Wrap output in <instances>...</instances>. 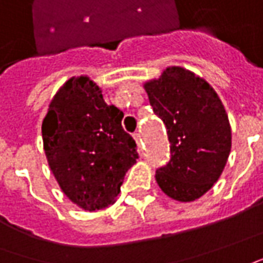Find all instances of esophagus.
<instances>
[{
    "instance_id": "obj_1",
    "label": "esophagus",
    "mask_w": 263,
    "mask_h": 263,
    "mask_svg": "<svg viewBox=\"0 0 263 263\" xmlns=\"http://www.w3.org/2000/svg\"><path fill=\"white\" fill-rule=\"evenodd\" d=\"M132 137H134V139L137 141L138 149L141 151V148H142V139H141V134H139V132H134V134H132Z\"/></svg>"
}]
</instances>
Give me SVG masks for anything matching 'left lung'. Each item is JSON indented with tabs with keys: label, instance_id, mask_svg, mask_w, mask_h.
Listing matches in <instances>:
<instances>
[{
	"label": "left lung",
	"instance_id": "1",
	"mask_svg": "<svg viewBox=\"0 0 263 263\" xmlns=\"http://www.w3.org/2000/svg\"><path fill=\"white\" fill-rule=\"evenodd\" d=\"M170 141V161L155 171L168 197L193 201L219 180L232 146L229 119L213 87L193 71L168 67L145 83Z\"/></svg>",
	"mask_w": 263,
	"mask_h": 263
}]
</instances>
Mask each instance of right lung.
<instances>
[{
    "instance_id": "obj_1",
    "label": "right lung",
    "mask_w": 263,
    "mask_h": 263,
    "mask_svg": "<svg viewBox=\"0 0 263 263\" xmlns=\"http://www.w3.org/2000/svg\"><path fill=\"white\" fill-rule=\"evenodd\" d=\"M124 112L103 101L86 76L59 89L42 125L46 157L69 199L95 212L112 204L126 171L137 162V144L122 128Z\"/></svg>"
}]
</instances>
